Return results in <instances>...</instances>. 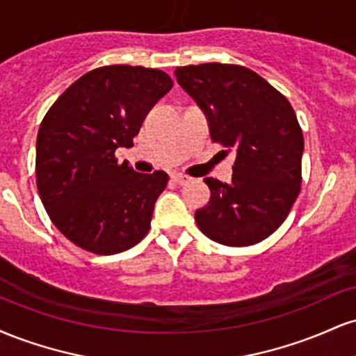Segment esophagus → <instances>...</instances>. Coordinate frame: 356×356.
Segmentation results:
<instances>
[{"label":"esophagus","instance_id":"34e87169","mask_svg":"<svg viewBox=\"0 0 356 356\" xmlns=\"http://www.w3.org/2000/svg\"><path fill=\"white\" fill-rule=\"evenodd\" d=\"M172 181L175 184H179V186H184V184H187L191 181V177H187V175H184V174H172Z\"/></svg>","mask_w":356,"mask_h":356}]
</instances>
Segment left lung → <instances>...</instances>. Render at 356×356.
<instances>
[{
	"label": "left lung",
	"mask_w": 356,
	"mask_h": 356,
	"mask_svg": "<svg viewBox=\"0 0 356 356\" xmlns=\"http://www.w3.org/2000/svg\"><path fill=\"white\" fill-rule=\"evenodd\" d=\"M174 73L206 115L212 140L236 152L229 184L204 179L211 199L195 211L199 229L224 246L266 239L300 194L305 140L291 104L239 65H189Z\"/></svg>",
	"instance_id": "left-lung-1"
}]
</instances>
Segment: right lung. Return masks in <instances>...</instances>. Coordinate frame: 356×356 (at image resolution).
Wrapping results in <instances>:
<instances>
[{
  "label": "right lung",
  "mask_w": 356,
  "mask_h": 356,
  "mask_svg": "<svg viewBox=\"0 0 356 356\" xmlns=\"http://www.w3.org/2000/svg\"><path fill=\"white\" fill-rule=\"evenodd\" d=\"M155 68L110 65L85 73L51 105L36 137V186L56 229L73 244L117 254L149 232L169 175L117 164L142 122L172 88Z\"/></svg>",
  "instance_id": "right-lung-1"
}]
</instances>
